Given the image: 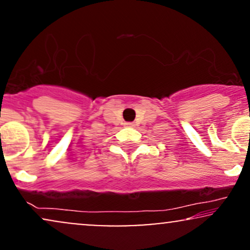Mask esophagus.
Listing matches in <instances>:
<instances>
[{
	"label": "esophagus",
	"instance_id": "esophagus-1",
	"mask_svg": "<svg viewBox=\"0 0 250 250\" xmlns=\"http://www.w3.org/2000/svg\"><path fill=\"white\" fill-rule=\"evenodd\" d=\"M126 125H127V126H132L133 124H132V123H126Z\"/></svg>",
	"mask_w": 250,
	"mask_h": 250
}]
</instances>
